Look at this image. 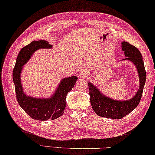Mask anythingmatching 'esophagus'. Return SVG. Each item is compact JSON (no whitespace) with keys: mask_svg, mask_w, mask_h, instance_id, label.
Returning <instances> with one entry per match:
<instances>
[{"mask_svg":"<svg viewBox=\"0 0 155 155\" xmlns=\"http://www.w3.org/2000/svg\"><path fill=\"white\" fill-rule=\"evenodd\" d=\"M78 77H79L80 78H83V79H86V78H87V74L86 72V71L85 70H81L79 72H78Z\"/></svg>","mask_w":155,"mask_h":155,"instance_id":"obj_1","label":"esophagus"}]
</instances>
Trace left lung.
<instances>
[{
    "label": "left lung",
    "instance_id": "8db88e82",
    "mask_svg": "<svg viewBox=\"0 0 155 155\" xmlns=\"http://www.w3.org/2000/svg\"><path fill=\"white\" fill-rule=\"evenodd\" d=\"M122 50L124 51L125 59L130 60L137 68L139 77V90L131 99L127 101H115L103 95L94 85L88 82L90 103L92 109L97 115L110 119H121L130 113L137 107L141 101L142 93L146 79V72L140 51L136 47L129 43H122Z\"/></svg>",
    "mask_w": 155,
    "mask_h": 155
}]
</instances>
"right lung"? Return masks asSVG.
<instances>
[{
	"mask_svg": "<svg viewBox=\"0 0 155 155\" xmlns=\"http://www.w3.org/2000/svg\"><path fill=\"white\" fill-rule=\"evenodd\" d=\"M51 47L46 41H32L19 51L13 70V81L18 104L29 117L39 121L54 120L63 115L67 104L66 96L72 90L78 79L76 76L63 78L54 94L48 99H36L25 94L21 83L22 67L28 62L36 50L40 48H51Z\"/></svg>",
	"mask_w": 155,
	"mask_h": 155,
	"instance_id": "add662e5",
	"label": "right lung"
}]
</instances>
